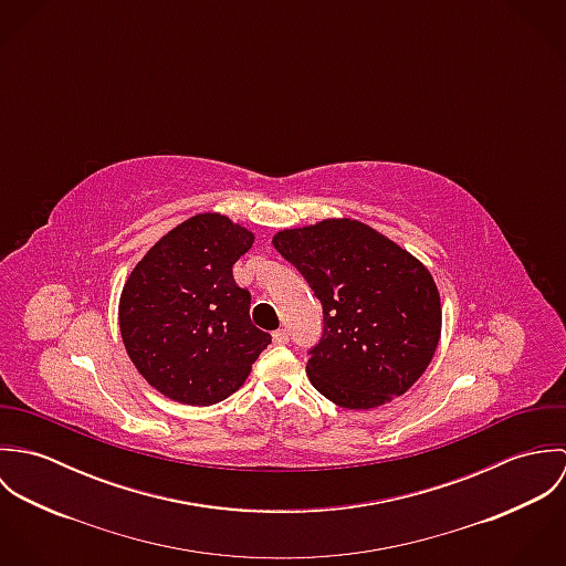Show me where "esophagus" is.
Here are the masks:
<instances>
[{
  "label": "esophagus",
  "mask_w": 566,
  "mask_h": 566,
  "mask_svg": "<svg viewBox=\"0 0 566 566\" xmlns=\"http://www.w3.org/2000/svg\"><path fill=\"white\" fill-rule=\"evenodd\" d=\"M272 337H274V342H276V344H287V342H290V333H287V328H279V331H274V333H272Z\"/></svg>",
  "instance_id": "esophagus-1"
}]
</instances>
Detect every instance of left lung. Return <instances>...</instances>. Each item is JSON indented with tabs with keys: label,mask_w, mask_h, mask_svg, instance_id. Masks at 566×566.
I'll return each instance as SVG.
<instances>
[{
	"label": "left lung",
	"mask_w": 566,
	"mask_h": 566,
	"mask_svg": "<svg viewBox=\"0 0 566 566\" xmlns=\"http://www.w3.org/2000/svg\"><path fill=\"white\" fill-rule=\"evenodd\" d=\"M272 243L323 303V337L307 361L312 386L348 409L405 395L440 339V294L429 270L348 218L287 229Z\"/></svg>",
	"instance_id": "left-lung-1"
}]
</instances>
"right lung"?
Listing matches in <instances>:
<instances>
[{"mask_svg":"<svg viewBox=\"0 0 566 566\" xmlns=\"http://www.w3.org/2000/svg\"><path fill=\"white\" fill-rule=\"evenodd\" d=\"M254 235L198 213L155 243L119 298V331L142 377L171 401L216 405L238 392L270 333L250 323L233 265Z\"/></svg>","mask_w":566,"mask_h":566,"instance_id":"1","label":"right lung"}]
</instances>
